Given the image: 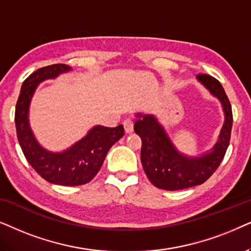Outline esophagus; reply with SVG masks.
Segmentation results:
<instances>
[{"instance_id": "1", "label": "esophagus", "mask_w": 251, "mask_h": 251, "mask_svg": "<svg viewBox=\"0 0 251 251\" xmlns=\"http://www.w3.org/2000/svg\"><path fill=\"white\" fill-rule=\"evenodd\" d=\"M124 127H125V132L129 134V133L134 131V122L131 119H126L125 122H124Z\"/></svg>"}]
</instances>
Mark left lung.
Here are the masks:
<instances>
[{
	"label": "left lung",
	"mask_w": 251,
	"mask_h": 251,
	"mask_svg": "<svg viewBox=\"0 0 251 251\" xmlns=\"http://www.w3.org/2000/svg\"><path fill=\"white\" fill-rule=\"evenodd\" d=\"M198 80L219 100L225 123L218 142L211 151L199 157H188L173 146L164 127L152 115L138 113L134 131L142 140L141 163L150 182L157 188L179 190L201 185L218 169L229 145L232 131V106L220 82L209 75H198Z\"/></svg>",
	"instance_id": "8db88e82"
}]
</instances>
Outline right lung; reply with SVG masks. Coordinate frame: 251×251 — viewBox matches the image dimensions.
Here are the masks:
<instances>
[{
  "instance_id": "right-lung-1",
  "label": "right lung",
  "mask_w": 251,
  "mask_h": 251,
  "mask_svg": "<svg viewBox=\"0 0 251 251\" xmlns=\"http://www.w3.org/2000/svg\"><path fill=\"white\" fill-rule=\"evenodd\" d=\"M70 70L69 65L52 64L36 70L25 79L16 104L15 123L18 142L32 168L48 182L72 187L85 185L98 175L109 149L123 138L124 126H95L63 152L48 151L39 145L28 124L32 96L43 80L53 79Z\"/></svg>"
}]
</instances>
